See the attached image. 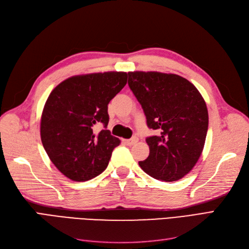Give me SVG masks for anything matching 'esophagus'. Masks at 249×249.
<instances>
[{
    "instance_id": "34e87169",
    "label": "esophagus",
    "mask_w": 249,
    "mask_h": 249,
    "mask_svg": "<svg viewBox=\"0 0 249 249\" xmlns=\"http://www.w3.org/2000/svg\"><path fill=\"white\" fill-rule=\"evenodd\" d=\"M137 141H138V138H137V137H133V138H131V139L124 140V142L126 143L127 145H133V144H135V143H136Z\"/></svg>"
}]
</instances>
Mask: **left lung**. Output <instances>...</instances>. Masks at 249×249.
Masks as SVG:
<instances>
[{
  "instance_id": "obj_1",
  "label": "left lung",
  "mask_w": 249,
  "mask_h": 249,
  "mask_svg": "<svg viewBox=\"0 0 249 249\" xmlns=\"http://www.w3.org/2000/svg\"><path fill=\"white\" fill-rule=\"evenodd\" d=\"M130 89L157 131L147 137L149 156L140 161L147 175L175 182L194 167L205 145L209 125L206 103L192 83L173 73L127 72Z\"/></svg>"
}]
</instances>
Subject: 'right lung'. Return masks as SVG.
I'll list each match as a JSON object with an SVG mask.
<instances>
[{"mask_svg": "<svg viewBox=\"0 0 249 249\" xmlns=\"http://www.w3.org/2000/svg\"><path fill=\"white\" fill-rule=\"evenodd\" d=\"M126 72L76 76L53 90L41 115L42 145L65 177L84 182L107 168L119 139L112 136L108 104L126 84ZM99 124L104 130L96 133Z\"/></svg>", "mask_w": 249, "mask_h": 249, "instance_id": "obj_1", "label": "right lung"}]
</instances>
